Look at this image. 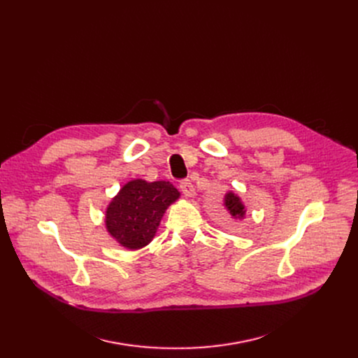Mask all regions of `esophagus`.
Returning <instances> with one entry per match:
<instances>
[{
    "instance_id": "obj_1",
    "label": "esophagus",
    "mask_w": 358,
    "mask_h": 358,
    "mask_svg": "<svg viewBox=\"0 0 358 358\" xmlns=\"http://www.w3.org/2000/svg\"><path fill=\"white\" fill-rule=\"evenodd\" d=\"M180 189L182 191V194L185 197H192L196 194V188H194L192 182L189 180H182L180 181Z\"/></svg>"
}]
</instances>
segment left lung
<instances>
[{"mask_svg":"<svg viewBox=\"0 0 358 358\" xmlns=\"http://www.w3.org/2000/svg\"><path fill=\"white\" fill-rule=\"evenodd\" d=\"M224 207L229 210V213L236 217V218H243L244 214H245V210H244V206L240 200L238 196H236L234 192H227L225 197H224Z\"/></svg>","mask_w":358,"mask_h":358,"instance_id":"obj_1","label":"left lung"}]
</instances>
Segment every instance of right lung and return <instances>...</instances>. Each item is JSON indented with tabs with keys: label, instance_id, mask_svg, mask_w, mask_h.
<instances>
[{
	"label": "right lung",
	"instance_id": "obj_1",
	"mask_svg": "<svg viewBox=\"0 0 358 358\" xmlns=\"http://www.w3.org/2000/svg\"><path fill=\"white\" fill-rule=\"evenodd\" d=\"M178 197V189L169 181H129L107 207V230L122 247L143 248L154 238L162 215Z\"/></svg>",
	"mask_w": 358,
	"mask_h": 358
}]
</instances>
